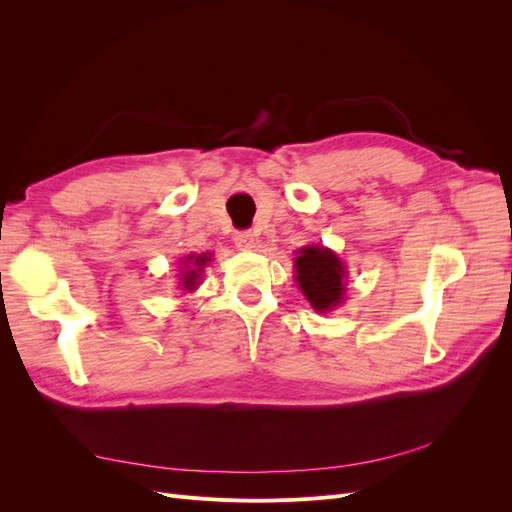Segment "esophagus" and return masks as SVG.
Masks as SVG:
<instances>
[{"instance_id": "obj_1", "label": "esophagus", "mask_w": 512, "mask_h": 512, "mask_svg": "<svg viewBox=\"0 0 512 512\" xmlns=\"http://www.w3.org/2000/svg\"><path fill=\"white\" fill-rule=\"evenodd\" d=\"M235 245L239 247V250H252V247H254V235H252V232H247V230L237 232V235H235Z\"/></svg>"}]
</instances>
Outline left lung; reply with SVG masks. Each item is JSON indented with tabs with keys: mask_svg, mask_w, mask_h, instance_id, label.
I'll return each instance as SVG.
<instances>
[{
	"mask_svg": "<svg viewBox=\"0 0 512 512\" xmlns=\"http://www.w3.org/2000/svg\"><path fill=\"white\" fill-rule=\"evenodd\" d=\"M294 258V280L316 312H331L344 301L346 267L335 252L322 245H305Z\"/></svg>",
	"mask_w": 512,
	"mask_h": 512,
	"instance_id": "8db88e82",
	"label": "left lung"
}]
</instances>
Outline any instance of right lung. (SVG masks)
<instances>
[{
    "mask_svg": "<svg viewBox=\"0 0 512 512\" xmlns=\"http://www.w3.org/2000/svg\"><path fill=\"white\" fill-rule=\"evenodd\" d=\"M211 260V254H190L183 258V271L179 277V284L183 290H196L198 277L203 273L205 265Z\"/></svg>",
    "mask_w": 512,
    "mask_h": 512,
    "instance_id": "obj_1",
    "label": "right lung"
}]
</instances>
